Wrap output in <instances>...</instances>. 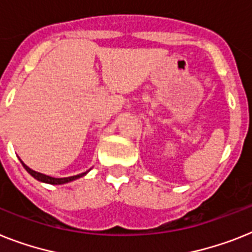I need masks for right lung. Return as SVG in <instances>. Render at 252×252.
<instances>
[{
  "instance_id": "obj_1",
  "label": "right lung",
  "mask_w": 252,
  "mask_h": 252,
  "mask_svg": "<svg viewBox=\"0 0 252 252\" xmlns=\"http://www.w3.org/2000/svg\"><path fill=\"white\" fill-rule=\"evenodd\" d=\"M20 162L23 164V166L25 168V170H27V172H28L29 174L33 177V178H35L37 181H39V182H43V183H48V185H65V183L73 182V181H75V179H78V178H82V177H84L87 173L90 172V170H87V172L82 173V174L73 175V177H66V178H54V177H50V175H46V174H42V173L35 172V170H33V169L29 168L28 165H25L22 160H20Z\"/></svg>"
}]
</instances>
